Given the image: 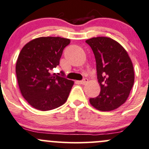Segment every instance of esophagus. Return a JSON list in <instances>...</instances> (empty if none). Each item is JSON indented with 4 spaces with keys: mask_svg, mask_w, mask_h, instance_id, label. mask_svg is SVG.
Wrapping results in <instances>:
<instances>
[{
    "mask_svg": "<svg viewBox=\"0 0 149 149\" xmlns=\"http://www.w3.org/2000/svg\"><path fill=\"white\" fill-rule=\"evenodd\" d=\"M88 80L87 79H84V80H82V81H79V82L80 83V84H87L88 83Z\"/></svg>",
    "mask_w": 149,
    "mask_h": 149,
    "instance_id": "1",
    "label": "esophagus"
}]
</instances>
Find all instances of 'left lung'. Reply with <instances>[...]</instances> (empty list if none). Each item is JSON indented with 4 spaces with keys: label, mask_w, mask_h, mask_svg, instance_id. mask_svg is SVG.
Masks as SVG:
<instances>
[{
    "label": "left lung",
    "mask_w": 149,
    "mask_h": 149,
    "mask_svg": "<svg viewBox=\"0 0 149 149\" xmlns=\"http://www.w3.org/2000/svg\"><path fill=\"white\" fill-rule=\"evenodd\" d=\"M94 54L101 92L89 99L101 111L118 109L127 100L134 86V70L127 51L113 39L96 37L86 40Z\"/></svg>",
    "instance_id": "1"
}]
</instances>
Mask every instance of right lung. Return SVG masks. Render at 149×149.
<instances>
[{
    "mask_svg": "<svg viewBox=\"0 0 149 149\" xmlns=\"http://www.w3.org/2000/svg\"><path fill=\"white\" fill-rule=\"evenodd\" d=\"M70 42L61 37H40L21 49L15 65L17 80L22 95L34 109L52 110L68 99L74 82L51 71L59 65Z\"/></svg>",
    "mask_w": 149,
    "mask_h": 149,
    "instance_id": "1",
    "label": "right lung"
}]
</instances>
